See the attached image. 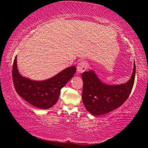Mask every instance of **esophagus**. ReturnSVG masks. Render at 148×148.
<instances>
[{
    "instance_id": "1",
    "label": "esophagus",
    "mask_w": 148,
    "mask_h": 148,
    "mask_svg": "<svg viewBox=\"0 0 148 148\" xmlns=\"http://www.w3.org/2000/svg\"><path fill=\"white\" fill-rule=\"evenodd\" d=\"M87 64L86 62H80L77 65V74H81L86 71Z\"/></svg>"
}]
</instances>
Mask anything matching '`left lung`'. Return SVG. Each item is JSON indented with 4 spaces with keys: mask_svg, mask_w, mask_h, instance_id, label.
Instances as JSON below:
<instances>
[{
    "mask_svg": "<svg viewBox=\"0 0 148 148\" xmlns=\"http://www.w3.org/2000/svg\"><path fill=\"white\" fill-rule=\"evenodd\" d=\"M135 73L134 62L133 71L128 82L119 85H108L102 82L92 70L83 72L82 101L87 111L95 116H100L121 106L133 87Z\"/></svg>",
    "mask_w": 148,
    "mask_h": 148,
    "instance_id": "8db88e82",
    "label": "left lung"
}]
</instances>
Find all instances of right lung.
I'll return each mask as SVG.
<instances>
[{
  "instance_id": "add662e5",
  "label": "right lung",
  "mask_w": 148,
  "mask_h": 148,
  "mask_svg": "<svg viewBox=\"0 0 148 148\" xmlns=\"http://www.w3.org/2000/svg\"><path fill=\"white\" fill-rule=\"evenodd\" d=\"M76 71V66H70L51 78L35 81L19 74L16 56L12 69V77L15 89L20 97L32 106L46 110L57 102L61 89L73 77Z\"/></svg>"
}]
</instances>
